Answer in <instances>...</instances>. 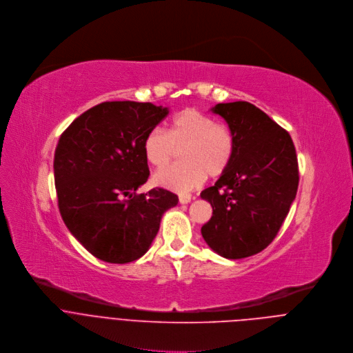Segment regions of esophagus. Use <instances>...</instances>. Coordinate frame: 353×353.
<instances>
[{"label":"esophagus","instance_id":"esophagus-1","mask_svg":"<svg viewBox=\"0 0 353 353\" xmlns=\"http://www.w3.org/2000/svg\"><path fill=\"white\" fill-rule=\"evenodd\" d=\"M192 200L190 194H179V203L181 204H188Z\"/></svg>","mask_w":353,"mask_h":353}]
</instances>
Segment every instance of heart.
I'll list each match as a JSON object with an SVG mask.
<instances>
[{
	"mask_svg": "<svg viewBox=\"0 0 353 353\" xmlns=\"http://www.w3.org/2000/svg\"><path fill=\"white\" fill-rule=\"evenodd\" d=\"M146 161L157 170L167 167L178 152L183 160L154 175V182L175 192L199 186L205 176L217 178L231 165L235 153V136L225 123H219L199 110L186 108L174 115L165 132L149 130L143 139Z\"/></svg>",
	"mask_w": 353,
	"mask_h": 353,
	"instance_id": "obj_1",
	"label": "heart"
}]
</instances>
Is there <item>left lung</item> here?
I'll return each instance as SVG.
<instances>
[{
  "instance_id": "1",
  "label": "left lung",
  "mask_w": 353,
  "mask_h": 353,
  "mask_svg": "<svg viewBox=\"0 0 353 353\" xmlns=\"http://www.w3.org/2000/svg\"><path fill=\"white\" fill-rule=\"evenodd\" d=\"M235 136L230 168L200 196L213 207L201 227L205 243L225 259H245L265 249L290 213L299 183L290 133L248 101L211 108Z\"/></svg>"
}]
</instances>
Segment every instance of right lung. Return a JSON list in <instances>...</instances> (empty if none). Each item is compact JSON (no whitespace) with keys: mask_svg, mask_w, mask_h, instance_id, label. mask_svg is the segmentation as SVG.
Instances as JSON below:
<instances>
[{"mask_svg":"<svg viewBox=\"0 0 353 353\" xmlns=\"http://www.w3.org/2000/svg\"><path fill=\"white\" fill-rule=\"evenodd\" d=\"M168 108L105 101L83 112L61 134L54 179L61 217L94 257L125 264L142 257L178 196L154 188L137 194L150 171L143 139Z\"/></svg>","mask_w":353,"mask_h":353,"instance_id":"right-lung-1","label":"right lung"}]
</instances>
